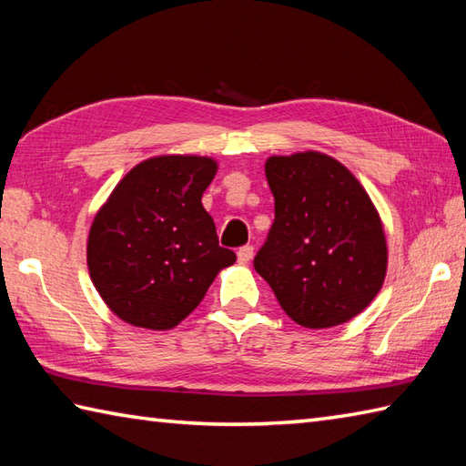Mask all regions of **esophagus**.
<instances>
[{
    "label": "esophagus",
    "instance_id": "1",
    "mask_svg": "<svg viewBox=\"0 0 466 466\" xmlns=\"http://www.w3.org/2000/svg\"><path fill=\"white\" fill-rule=\"evenodd\" d=\"M252 256H254V246L246 244V246H242V248L238 250V262L248 264L252 260Z\"/></svg>",
    "mask_w": 466,
    "mask_h": 466
}]
</instances>
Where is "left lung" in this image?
<instances>
[{"mask_svg":"<svg viewBox=\"0 0 466 466\" xmlns=\"http://www.w3.org/2000/svg\"><path fill=\"white\" fill-rule=\"evenodd\" d=\"M274 222L254 268L304 329L349 322L379 294L386 240L360 182L320 152L272 156Z\"/></svg>","mask_w":466,"mask_h":466,"instance_id":"left-lung-1","label":"left lung"}]
</instances>
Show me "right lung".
<instances>
[{"instance_id": "add662e5", "label": "right lung", "mask_w": 466, "mask_h": 466, "mask_svg": "<svg viewBox=\"0 0 466 466\" xmlns=\"http://www.w3.org/2000/svg\"><path fill=\"white\" fill-rule=\"evenodd\" d=\"M212 157L160 156L132 167L96 214L87 238L92 282L114 314L167 330L202 302L216 274L236 262L218 244L202 194Z\"/></svg>"}]
</instances>
